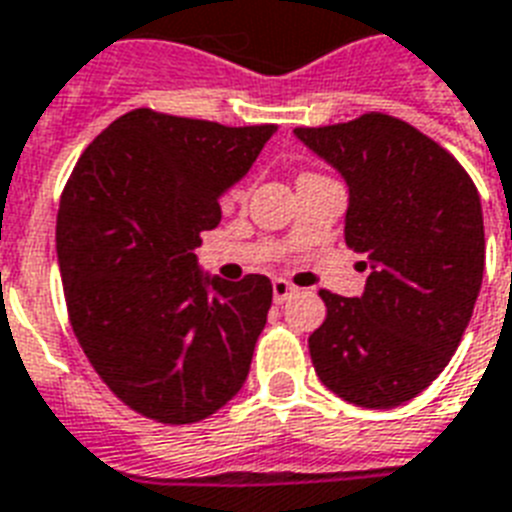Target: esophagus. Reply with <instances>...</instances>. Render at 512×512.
I'll return each instance as SVG.
<instances>
[{
    "mask_svg": "<svg viewBox=\"0 0 512 512\" xmlns=\"http://www.w3.org/2000/svg\"><path fill=\"white\" fill-rule=\"evenodd\" d=\"M297 289L292 287V284H289L287 279H273V300H276V303H287L289 297L295 295Z\"/></svg>",
    "mask_w": 512,
    "mask_h": 512,
    "instance_id": "1",
    "label": "esophagus"
}]
</instances>
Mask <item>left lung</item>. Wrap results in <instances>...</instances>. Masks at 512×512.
<instances>
[{
  "instance_id": "left-lung-1",
  "label": "left lung",
  "mask_w": 512,
  "mask_h": 512,
  "mask_svg": "<svg viewBox=\"0 0 512 512\" xmlns=\"http://www.w3.org/2000/svg\"><path fill=\"white\" fill-rule=\"evenodd\" d=\"M295 138L348 185L345 244L364 257L361 297L321 292L313 369L364 409L412 401L444 372L484 279V212L460 162L412 124L364 114Z\"/></svg>"
}]
</instances>
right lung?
I'll list each match as a JSON object with an SVG mask.
<instances>
[{
    "mask_svg": "<svg viewBox=\"0 0 512 512\" xmlns=\"http://www.w3.org/2000/svg\"><path fill=\"white\" fill-rule=\"evenodd\" d=\"M273 130L138 108L84 148L60 196L55 244L76 340L151 420H204L247 380L271 279L209 276L196 247Z\"/></svg>",
    "mask_w": 512,
    "mask_h": 512,
    "instance_id": "obj_1",
    "label": "right lung"
}]
</instances>
